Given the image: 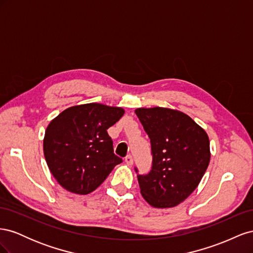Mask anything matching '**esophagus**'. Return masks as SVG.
<instances>
[{
    "label": "esophagus",
    "mask_w": 253,
    "mask_h": 253,
    "mask_svg": "<svg viewBox=\"0 0 253 253\" xmlns=\"http://www.w3.org/2000/svg\"><path fill=\"white\" fill-rule=\"evenodd\" d=\"M126 163L127 165H129V166H132V165H133V163H134V159H133L132 155H127V156L126 157Z\"/></svg>",
    "instance_id": "obj_1"
}]
</instances>
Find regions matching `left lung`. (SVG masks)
Instances as JSON below:
<instances>
[{
    "label": "left lung",
    "instance_id": "8db88e82",
    "mask_svg": "<svg viewBox=\"0 0 253 253\" xmlns=\"http://www.w3.org/2000/svg\"><path fill=\"white\" fill-rule=\"evenodd\" d=\"M135 113L150 137L153 154L151 172L137 176L140 193L154 208H173L197 188L209 166L208 134L177 110L155 106Z\"/></svg>",
    "mask_w": 253,
    "mask_h": 253
}]
</instances>
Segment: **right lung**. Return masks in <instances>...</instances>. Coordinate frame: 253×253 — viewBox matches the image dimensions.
Masks as SVG:
<instances>
[{
    "label": "right lung",
    "mask_w": 253,
    "mask_h": 253,
    "mask_svg": "<svg viewBox=\"0 0 253 253\" xmlns=\"http://www.w3.org/2000/svg\"><path fill=\"white\" fill-rule=\"evenodd\" d=\"M125 110L101 103L74 105L45 129V160L59 185L71 193L93 192L122 159L114 154L108 134Z\"/></svg>",
    "instance_id": "add662e5"
}]
</instances>
